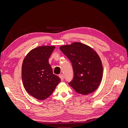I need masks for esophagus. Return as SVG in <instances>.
Segmentation results:
<instances>
[{"label": "esophagus", "instance_id": "esophagus-1", "mask_svg": "<svg viewBox=\"0 0 128 128\" xmlns=\"http://www.w3.org/2000/svg\"><path fill=\"white\" fill-rule=\"evenodd\" d=\"M59 78H60L61 80H64V76L62 74H59Z\"/></svg>", "mask_w": 128, "mask_h": 128}]
</instances>
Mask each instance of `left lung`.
Returning a JSON list of instances; mask_svg holds the SVG:
<instances>
[{"label": "left lung", "mask_w": 128, "mask_h": 128, "mask_svg": "<svg viewBox=\"0 0 128 128\" xmlns=\"http://www.w3.org/2000/svg\"><path fill=\"white\" fill-rule=\"evenodd\" d=\"M60 50L72 64L74 76L68 84L79 94H88L99 86L102 78V64L93 49L80 42L63 45Z\"/></svg>", "instance_id": "1"}]
</instances>
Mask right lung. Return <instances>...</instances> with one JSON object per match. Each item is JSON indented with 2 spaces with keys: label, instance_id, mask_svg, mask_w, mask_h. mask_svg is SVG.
<instances>
[{
  "label": "right lung",
  "instance_id": "1",
  "mask_svg": "<svg viewBox=\"0 0 128 128\" xmlns=\"http://www.w3.org/2000/svg\"><path fill=\"white\" fill-rule=\"evenodd\" d=\"M55 47L41 46L33 49L24 58L22 77L27 92L36 98L42 100L48 98L61 80L54 74L48 59Z\"/></svg>",
  "mask_w": 128,
  "mask_h": 128
}]
</instances>
